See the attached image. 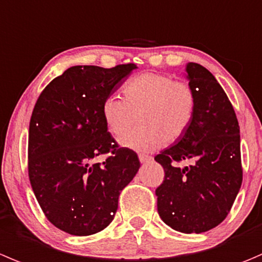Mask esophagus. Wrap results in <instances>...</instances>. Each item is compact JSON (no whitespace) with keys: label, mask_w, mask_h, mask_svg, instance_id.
<instances>
[{"label":"esophagus","mask_w":262,"mask_h":262,"mask_svg":"<svg viewBox=\"0 0 262 262\" xmlns=\"http://www.w3.org/2000/svg\"><path fill=\"white\" fill-rule=\"evenodd\" d=\"M138 159H139V161L142 162V164H144V162H148V161H151L152 160V157L151 156H147V155H138Z\"/></svg>","instance_id":"obj_1"}]
</instances>
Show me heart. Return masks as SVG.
<instances>
[{"instance_id": "heart-1", "label": "heart", "mask_w": 262, "mask_h": 262, "mask_svg": "<svg viewBox=\"0 0 262 262\" xmlns=\"http://www.w3.org/2000/svg\"><path fill=\"white\" fill-rule=\"evenodd\" d=\"M124 100L116 95L105 98L102 118L108 132L123 134L135 122L140 125L119 139L120 146L151 152L178 141L192 123L195 96L189 84L175 82L170 75L143 73L123 88Z\"/></svg>"}]
</instances>
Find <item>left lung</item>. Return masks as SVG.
Segmentation results:
<instances>
[{
    "mask_svg": "<svg viewBox=\"0 0 262 262\" xmlns=\"http://www.w3.org/2000/svg\"><path fill=\"white\" fill-rule=\"evenodd\" d=\"M195 96L192 123L155 160L165 179L156 189L162 222L178 232L204 233L227 217L242 184L239 125L216 78L200 63L185 65ZM180 161H189L180 168Z\"/></svg>",
    "mask_w": 262,
    "mask_h": 262,
    "instance_id": "left-lung-1",
    "label": "left lung"
}]
</instances>
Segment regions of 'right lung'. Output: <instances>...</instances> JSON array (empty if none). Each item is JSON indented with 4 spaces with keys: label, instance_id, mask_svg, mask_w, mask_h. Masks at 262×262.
Listing matches in <instances>:
<instances>
[{
    "label": "right lung",
    "instance_id": "1",
    "mask_svg": "<svg viewBox=\"0 0 262 262\" xmlns=\"http://www.w3.org/2000/svg\"><path fill=\"white\" fill-rule=\"evenodd\" d=\"M134 63L105 69L77 65L55 78L38 97L29 124L28 171L46 217L73 235L105 229L120 192L141 167L119 148L102 118V103L126 80ZM110 153L102 164L92 160Z\"/></svg>",
    "mask_w": 262,
    "mask_h": 262
}]
</instances>
